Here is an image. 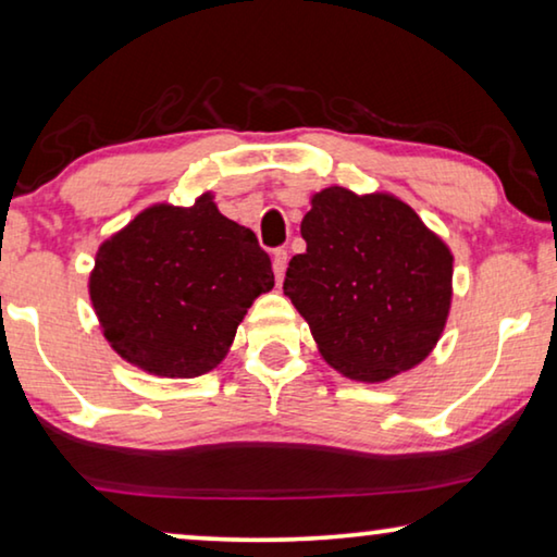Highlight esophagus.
I'll return each mask as SVG.
<instances>
[{"label": "esophagus", "instance_id": "esophagus-1", "mask_svg": "<svg viewBox=\"0 0 557 557\" xmlns=\"http://www.w3.org/2000/svg\"><path fill=\"white\" fill-rule=\"evenodd\" d=\"M286 263H288V251H286V248H276V251H273V273H276L278 284L284 281Z\"/></svg>", "mask_w": 557, "mask_h": 557}]
</instances>
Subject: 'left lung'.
<instances>
[{
  "label": "left lung",
  "mask_w": 557,
  "mask_h": 557,
  "mask_svg": "<svg viewBox=\"0 0 557 557\" xmlns=\"http://www.w3.org/2000/svg\"><path fill=\"white\" fill-rule=\"evenodd\" d=\"M301 236L306 251L288 261L284 294L336 372L384 382L434 349L453 298V253L412 208L334 185L311 198Z\"/></svg>",
  "instance_id": "obj_1"
}]
</instances>
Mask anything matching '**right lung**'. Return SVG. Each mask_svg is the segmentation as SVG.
Instances as JSON below:
<instances>
[{
	"mask_svg": "<svg viewBox=\"0 0 557 557\" xmlns=\"http://www.w3.org/2000/svg\"><path fill=\"white\" fill-rule=\"evenodd\" d=\"M273 288L269 253L213 198L152 206L104 240L90 298L120 357L158 376L221 364L253 298Z\"/></svg>",
	"mask_w": 557,
	"mask_h": 557,
	"instance_id": "add662e5",
	"label": "right lung"
}]
</instances>
